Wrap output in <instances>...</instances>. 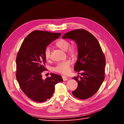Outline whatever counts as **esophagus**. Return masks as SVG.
<instances>
[{"mask_svg":"<svg viewBox=\"0 0 124 124\" xmlns=\"http://www.w3.org/2000/svg\"><path fill=\"white\" fill-rule=\"evenodd\" d=\"M62 78H63V80H64V81H66V80H68V78H67V77H65V76H62Z\"/></svg>","mask_w":124,"mask_h":124,"instance_id":"34e87169","label":"esophagus"}]
</instances>
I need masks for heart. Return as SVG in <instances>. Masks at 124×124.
<instances>
[{
    "mask_svg": "<svg viewBox=\"0 0 124 124\" xmlns=\"http://www.w3.org/2000/svg\"><path fill=\"white\" fill-rule=\"evenodd\" d=\"M70 42L66 39H61L56 43V46L64 51H67V54L70 58H75L78 55V48L76 45H72L70 46ZM44 56L47 61L51 59V48L47 46L44 51ZM71 62L66 60L59 62L54 68V72L63 75H67L70 71Z\"/></svg>",
    "mask_w": 124,
    "mask_h": 124,
    "instance_id": "1",
    "label": "heart"
}]
</instances>
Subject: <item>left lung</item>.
I'll list each match as a JSON object with an SVG mask.
<instances>
[{"instance_id": "obj_1", "label": "left lung", "mask_w": 124, "mask_h": 124, "mask_svg": "<svg viewBox=\"0 0 124 124\" xmlns=\"http://www.w3.org/2000/svg\"><path fill=\"white\" fill-rule=\"evenodd\" d=\"M63 39L76 41L78 47V59L74 70L81 74L73 78L78 82L77 89L72 92L76 98L85 100L92 97L98 91L104 78L105 58L97 39L83 29L66 33Z\"/></svg>"}]
</instances>
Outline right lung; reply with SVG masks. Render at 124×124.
I'll list each match as a JSON object with an SVG mask.
<instances>
[{"instance_id":"obj_1","label":"right lung","mask_w":124,"mask_h":124,"mask_svg":"<svg viewBox=\"0 0 124 124\" xmlns=\"http://www.w3.org/2000/svg\"><path fill=\"white\" fill-rule=\"evenodd\" d=\"M60 33L42 30L31 32L23 41L16 58V78L23 92L29 99L39 102L45 101L54 94L55 85L63 81L62 77L51 73L45 80L42 73L46 70L44 51Z\"/></svg>"}]
</instances>
